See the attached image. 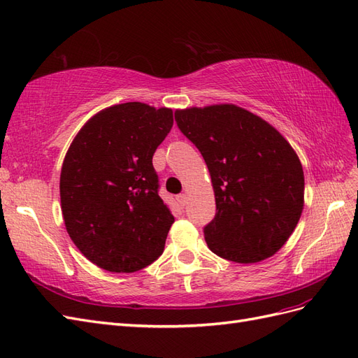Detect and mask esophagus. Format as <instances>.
Listing matches in <instances>:
<instances>
[{
	"mask_svg": "<svg viewBox=\"0 0 358 358\" xmlns=\"http://www.w3.org/2000/svg\"><path fill=\"white\" fill-rule=\"evenodd\" d=\"M177 201L181 203V206H186V202H187V195H186V193H180V195L177 196Z\"/></svg>",
	"mask_w": 358,
	"mask_h": 358,
	"instance_id": "obj_1",
	"label": "esophagus"
}]
</instances>
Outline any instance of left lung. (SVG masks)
Returning <instances> with one entry per match:
<instances>
[{"label": "left lung", "mask_w": 358, "mask_h": 358, "mask_svg": "<svg viewBox=\"0 0 358 358\" xmlns=\"http://www.w3.org/2000/svg\"><path fill=\"white\" fill-rule=\"evenodd\" d=\"M177 126L206 160L216 214L203 236L217 257L252 264L288 241L304 202L301 163L278 130L236 105L176 112Z\"/></svg>", "instance_id": "1"}]
</instances>
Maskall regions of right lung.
<instances>
[{"label": "right lung", "mask_w": 358, "mask_h": 358, "mask_svg": "<svg viewBox=\"0 0 358 358\" xmlns=\"http://www.w3.org/2000/svg\"><path fill=\"white\" fill-rule=\"evenodd\" d=\"M172 124L171 109L129 101L100 110L71 142L61 210L70 238L97 267L134 273L165 249L173 216L159 196L152 156Z\"/></svg>", "instance_id": "right-lung-1"}]
</instances>
